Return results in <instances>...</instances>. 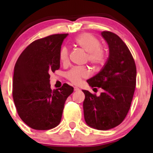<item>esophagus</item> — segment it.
I'll use <instances>...</instances> for the list:
<instances>
[{
  "label": "esophagus",
  "mask_w": 153,
  "mask_h": 153,
  "mask_svg": "<svg viewBox=\"0 0 153 153\" xmlns=\"http://www.w3.org/2000/svg\"><path fill=\"white\" fill-rule=\"evenodd\" d=\"M79 90V88L77 87V86H74V91H78Z\"/></svg>",
  "instance_id": "34e87169"
}]
</instances>
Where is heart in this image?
Instances as JSON below:
<instances>
[{
    "label": "heart",
    "mask_w": 153,
    "mask_h": 153,
    "mask_svg": "<svg viewBox=\"0 0 153 153\" xmlns=\"http://www.w3.org/2000/svg\"><path fill=\"white\" fill-rule=\"evenodd\" d=\"M75 44L87 52L88 61L93 65H101L106 59L105 52L101 48L100 41L89 33H83L75 39ZM59 58L63 64H67L69 60V49L63 47L60 50ZM89 71L86 67H74L66 73V77L71 83L79 84L82 78H87Z\"/></svg>",
    "instance_id": "1"
}]
</instances>
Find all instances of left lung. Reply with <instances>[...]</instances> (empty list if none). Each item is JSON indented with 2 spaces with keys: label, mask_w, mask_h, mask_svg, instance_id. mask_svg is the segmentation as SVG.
<instances>
[{
  "label": "left lung",
  "mask_w": 153,
  "mask_h": 153,
  "mask_svg": "<svg viewBox=\"0 0 153 153\" xmlns=\"http://www.w3.org/2000/svg\"><path fill=\"white\" fill-rule=\"evenodd\" d=\"M109 47L105 65L97 75L88 79L91 87L104 89L99 96L83 90L84 120L90 127L107 130L124 121L130 108L136 84V67L124 41L111 32H101Z\"/></svg>",
  "instance_id": "1"
}]
</instances>
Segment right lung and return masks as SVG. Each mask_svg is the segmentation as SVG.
Returning a JSON list of instances; mask_svg holds the SVG:
<instances>
[{"label": "right lung", "instance_id": "right-lung-1", "mask_svg": "<svg viewBox=\"0 0 153 153\" xmlns=\"http://www.w3.org/2000/svg\"><path fill=\"white\" fill-rule=\"evenodd\" d=\"M68 34L33 41L23 51L14 68L12 96L18 115L29 127L47 130L60 124L64 104L73 87L64 84L52 90L49 73L60 67L59 53Z\"/></svg>", "mask_w": 153, "mask_h": 153}]
</instances>
